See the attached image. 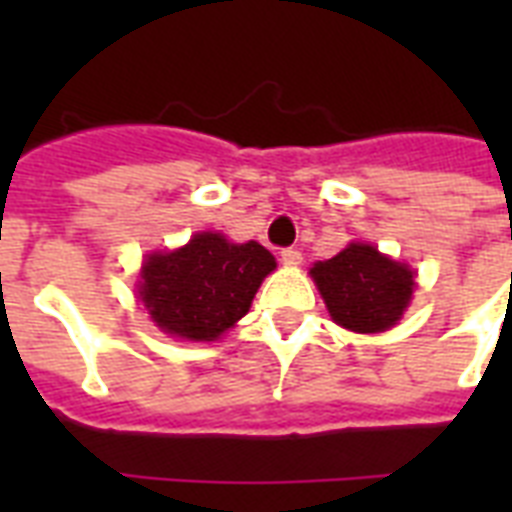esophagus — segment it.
I'll return each instance as SVG.
<instances>
[{
    "instance_id": "34e87169",
    "label": "esophagus",
    "mask_w": 512,
    "mask_h": 512,
    "mask_svg": "<svg viewBox=\"0 0 512 512\" xmlns=\"http://www.w3.org/2000/svg\"><path fill=\"white\" fill-rule=\"evenodd\" d=\"M281 263H284V265H300V263H303V255H300V249H295V247L281 249Z\"/></svg>"
}]
</instances>
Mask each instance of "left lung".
Listing matches in <instances>:
<instances>
[{"instance_id": "1", "label": "left lung", "mask_w": 512, "mask_h": 512, "mask_svg": "<svg viewBox=\"0 0 512 512\" xmlns=\"http://www.w3.org/2000/svg\"><path fill=\"white\" fill-rule=\"evenodd\" d=\"M311 276L332 319L353 332L393 327L414 289V273L369 244H350L327 263L313 265Z\"/></svg>"}]
</instances>
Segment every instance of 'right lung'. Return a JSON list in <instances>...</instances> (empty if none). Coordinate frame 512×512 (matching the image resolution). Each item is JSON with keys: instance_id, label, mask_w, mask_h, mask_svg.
<instances>
[{"instance_id": "obj_1", "label": "right lung", "mask_w": 512, "mask_h": 512, "mask_svg": "<svg viewBox=\"0 0 512 512\" xmlns=\"http://www.w3.org/2000/svg\"><path fill=\"white\" fill-rule=\"evenodd\" d=\"M276 260L257 241L231 244L220 233H196L185 247L151 255L140 300L151 319L185 340H215L249 311Z\"/></svg>"}]
</instances>
